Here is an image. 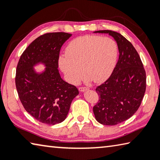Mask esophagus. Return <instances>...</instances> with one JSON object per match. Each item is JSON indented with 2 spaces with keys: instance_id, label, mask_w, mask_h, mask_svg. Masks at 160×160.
<instances>
[{
  "instance_id": "obj_1",
  "label": "esophagus",
  "mask_w": 160,
  "mask_h": 160,
  "mask_svg": "<svg viewBox=\"0 0 160 160\" xmlns=\"http://www.w3.org/2000/svg\"><path fill=\"white\" fill-rule=\"evenodd\" d=\"M88 90H89V88H86V87H80V88H79V91H80L81 92H85Z\"/></svg>"
}]
</instances>
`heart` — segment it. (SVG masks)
I'll return each mask as SVG.
<instances>
[{"label": "heart", "mask_w": 160, "mask_h": 160, "mask_svg": "<svg viewBox=\"0 0 160 160\" xmlns=\"http://www.w3.org/2000/svg\"><path fill=\"white\" fill-rule=\"evenodd\" d=\"M66 53L59 57L58 64L70 83L79 82L84 72L94 82L102 83L114 69L118 47L111 38L86 35L70 42Z\"/></svg>", "instance_id": "heart-1"}]
</instances>
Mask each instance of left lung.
<instances>
[{"label":"left lung","instance_id":"8db88e82","mask_svg":"<svg viewBox=\"0 0 160 160\" xmlns=\"http://www.w3.org/2000/svg\"><path fill=\"white\" fill-rule=\"evenodd\" d=\"M94 33L109 34L118 45V61L109 79L96 88L99 99L93 107L99 123L114 126L131 118L138 109L145 92L146 74L139 54L123 36L112 30Z\"/></svg>","mask_w":160,"mask_h":160}]
</instances>
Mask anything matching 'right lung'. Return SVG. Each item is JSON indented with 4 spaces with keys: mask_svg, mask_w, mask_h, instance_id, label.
Returning <instances> with one entry per match:
<instances>
[{
    "mask_svg": "<svg viewBox=\"0 0 160 160\" xmlns=\"http://www.w3.org/2000/svg\"><path fill=\"white\" fill-rule=\"evenodd\" d=\"M71 36L65 32L42 35L24 51L18 62L15 85L19 98L27 112L43 123L63 121L79 94L76 87L62 79L58 70L61 48ZM39 63L46 67L41 73L33 68Z\"/></svg>",
    "mask_w": 160,
    "mask_h": 160,
    "instance_id": "obj_1",
    "label": "right lung"
}]
</instances>
